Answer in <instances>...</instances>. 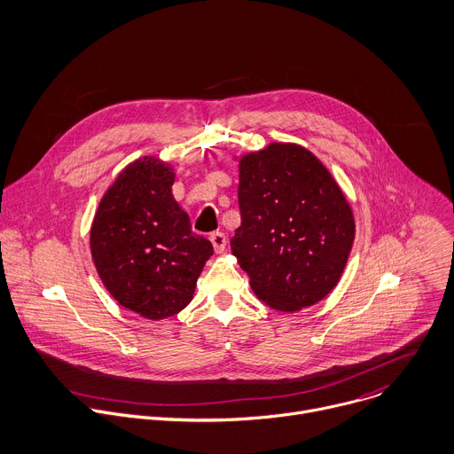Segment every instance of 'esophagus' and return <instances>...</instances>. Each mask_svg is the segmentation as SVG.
Here are the masks:
<instances>
[{"label":"esophagus","instance_id":"obj_1","mask_svg":"<svg viewBox=\"0 0 454 454\" xmlns=\"http://www.w3.org/2000/svg\"><path fill=\"white\" fill-rule=\"evenodd\" d=\"M209 239H211V243L215 247V252H218V254L225 252V248H227V236L223 232H213Z\"/></svg>","mask_w":454,"mask_h":454}]
</instances>
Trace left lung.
Listing matches in <instances>:
<instances>
[{
  "mask_svg": "<svg viewBox=\"0 0 454 454\" xmlns=\"http://www.w3.org/2000/svg\"><path fill=\"white\" fill-rule=\"evenodd\" d=\"M241 225L232 254L259 301L294 313L338 285L354 241L352 209L304 146L270 143L239 159Z\"/></svg>",
  "mask_w": 454,
  "mask_h": 454,
  "instance_id": "8db88e82",
  "label": "left lung"
}]
</instances>
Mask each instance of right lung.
Instances as JSON below:
<instances>
[{"label":"right lung","mask_w":454,"mask_h":454,"mask_svg":"<svg viewBox=\"0 0 454 454\" xmlns=\"http://www.w3.org/2000/svg\"><path fill=\"white\" fill-rule=\"evenodd\" d=\"M173 168L157 157L130 162L90 225V254L107 292L127 309L162 320L183 311L213 245L192 231L171 195Z\"/></svg>","instance_id":"add662e5"}]
</instances>
